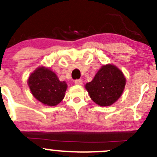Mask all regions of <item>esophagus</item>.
<instances>
[{
  "label": "esophagus",
  "instance_id": "esophagus-1",
  "mask_svg": "<svg viewBox=\"0 0 157 157\" xmlns=\"http://www.w3.org/2000/svg\"><path fill=\"white\" fill-rule=\"evenodd\" d=\"M82 83H83V82H82V79H76V80H75V85H82Z\"/></svg>",
  "mask_w": 157,
  "mask_h": 157
}]
</instances>
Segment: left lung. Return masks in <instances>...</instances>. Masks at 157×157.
Masks as SVG:
<instances>
[{
    "label": "left lung",
    "instance_id": "8db88e82",
    "mask_svg": "<svg viewBox=\"0 0 157 157\" xmlns=\"http://www.w3.org/2000/svg\"><path fill=\"white\" fill-rule=\"evenodd\" d=\"M125 84L126 79L121 71L108 64L101 68L85 88L93 101L100 106H109L121 97Z\"/></svg>",
    "mask_w": 157,
    "mask_h": 157
}]
</instances>
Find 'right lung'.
<instances>
[{"mask_svg":"<svg viewBox=\"0 0 157 157\" xmlns=\"http://www.w3.org/2000/svg\"><path fill=\"white\" fill-rule=\"evenodd\" d=\"M28 85L33 95L49 106L61 102L67 88L66 82H60L53 72L44 67L38 68L29 75Z\"/></svg>","mask_w":157,"mask_h":157,"instance_id":"right-lung-1","label":"right lung"}]
</instances>
